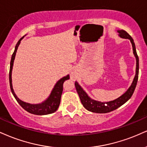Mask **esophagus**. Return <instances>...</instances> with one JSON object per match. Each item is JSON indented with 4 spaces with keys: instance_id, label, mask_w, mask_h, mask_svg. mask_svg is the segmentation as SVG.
Returning <instances> with one entry per match:
<instances>
[{
    "instance_id": "34e87169",
    "label": "esophagus",
    "mask_w": 147,
    "mask_h": 147,
    "mask_svg": "<svg viewBox=\"0 0 147 147\" xmlns=\"http://www.w3.org/2000/svg\"><path fill=\"white\" fill-rule=\"evenodd\" d=\"M70 78H71V79L73 80H75L76 78V75L74 73H71L70 75Z\"/></svg>"
}]
</instances>
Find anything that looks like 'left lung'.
<instances>
[{"instance_id": "obj_1", "label": "left lung", "mask_w": 147, "mask_h": 147, "mask_svg": "<svg viewBox=\"0 0 147 147\" xmlns=\"http://www.w3.org/2000/svg\"><path fill=\"white\" fill-rule=\"evenodd\" d=\"M118 32L119 33V36L121 37L125 38V39H129L132 44L134 54L136 59V70L135 78L134 79L131 86L123 95H121L119 98L116 99L113 101H109V102H101V101H97L90 99L87 94L86 93V92L78 84V83L76 82L75 86L76 88L77 93L80 97V99L81 103L82 104L83 106L86 110H88V111L95 112V113H108V112L113 111V110L117 109L118 108H119V107L123 105L125 103L129 100L131 98L132 95H133L136 86L137 84L138 79L139 72V59L138 56L137 54L136 50L135 43L132 37L125 30H118Z\"/></svg>"}]
</instances>
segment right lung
Segmentation results:
<instances>
[{
  "label": "right lung",
  "instance_id": "add662e5",
  "mask_svg": "<svg viewBox=\"0 0 147 147\" xmlns=\"http://www.w3.org/2000/svg\"><path fill=\"white\" fill-rule=\"evenodd\" d=\"M23 37H22L21 39L18 41L17 44H16L15 50H14L13 53L12 54L9 69V84L11 90L12 94L13 95L14 97H15L16 101L18 102V104L20 105L24 109L26 110L27 112L36 115H49V114H52L55 111H57L58 108H59L60 102H61V95H62L63 93V84L65 80L69 79V76L67 75V76L63 77V78H61L60 80L58 81L57 84L54 86L53 90H52V93L50 94V97H49L44 102L41 103V104H28V103L24 102V101H21L19 98H18V97L16 96L15 93H14L13 89L11 83V71L16 52H17L18 46H19L20 43V41L23 39Z\"/></svg>",
  "mask_w": 147,
  "mask_h": 147
}]
</instances>
